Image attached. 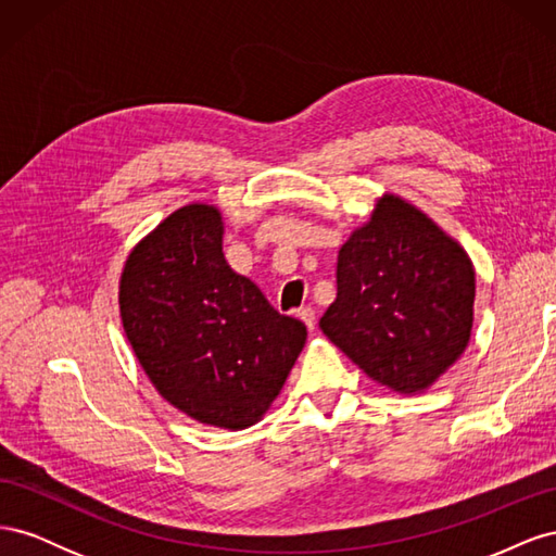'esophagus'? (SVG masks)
Returning a JSON list of instances; mask_svg holds the SVG:
<instances>
[{"label":"esophagus","mask_w":556,"mask_h":556,"mask_svg":"<svg viewBox=\"0 0 556 556\" xmlns=\"http://www.w3.org/2000/svg\"><path fill=\"white\" fill-rule=\"evenodd\" d=\"M299 317L304 319V325L308 327V331H315V325H317V323H315V311H313L311 306L301 308V311H299Z\"/></svg>","instance_id":"1"}]
</instances>
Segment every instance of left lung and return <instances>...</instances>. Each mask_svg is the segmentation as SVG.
<instances>
[{"instance_id": "obj_1", "label": "left lung", "mask_w": 556, "mask_h": 556, "mask_svg": "<svg viewBox=\"0 0 556 556\" xmlns=\"http://www.w3.org/2000/svg\"><path fill=\"white\" fill-rule=\"evenodd\" d=\"M327 339L396 394H419L457 364L470 341L476 268L468 252L399 194L376 199L336 264Z\"/></svg>"}]
</instances>
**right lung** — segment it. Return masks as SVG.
I'll list each match as a JSON object with an SVG mask.
<instances>
[{
    "mask_svg": "<svg viewBox=\"0 0 556 556\" xmlns=\"http://www.w3.org/2000/svg\"><path fill=\"white\" fill-rule=\"evenodd\" d=\"M223 233L213 204L164 217L131 248L117 304L160 396L201 425L239 431L271 408L308 333L233 271Z\"/></svg>",
    "mask_w": 556,
    "mask_h": 556,
    "instance_id": "right-lung-1",
    "label": "right lung"
}]
</instances>
